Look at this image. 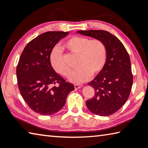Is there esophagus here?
I'll list each match as a JSON object with an SVG mask.
<instances>
[{
  "instance_id": "esophagus-1",
  "label": "esophagus",
  "mask_w": 148,
  "mask_h": 148,
  "mask_svg": "<svg viewBox=\"0 0 148 148\" xmlns=\"http://www.w3.org/2000/svg\"><path fill=\"white\" fill-rule=\"evenodd\" d=\"M83 87L82 85H79V84H75L74 85V87L75 89H79V88H81V87Z\"/></svg>"
}]
</instances>
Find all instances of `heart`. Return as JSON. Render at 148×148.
<instances>
[{"mask_svg": "<svg viewBox=\"0 0 148 148\" xmlns=\"http://www.w3.org/2000/svg\"><path fill=\"white\" fill-rule=\"evenodd\" d=\"M64 47L71 53L77 55L76 66L77 69L71 72L69 81L80 84L88 80L91 74H99L103 69L107 58L106 47L99 39L89 38L84 36H73L64 42ZM50 61L54 69L66 76L70 69L63 61L61 50L55 48L50 55Z\"/></svg>", "mask_w": 148, "mask_h": 148, "instance_id": "obj_1", "label": "heart"}]
</instances>
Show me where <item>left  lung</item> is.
Here are the masks:
<instances>
[{"label":"left lung","mask_w":148,"mask_h":148,"mask_svg":"<svg viewBox=\"0 0 148 148\" xmlns=\"http://www.w3.org/2000/svg\"><path fill=\"white\" fill-rule=\"evenodd\" d=\"M77 33L101 40L106 47L107 58L103 69L88 83L95 89V96L86 101V105L96 115L113 114L126 102L131 91L133 76L129 53L121 42L108 31L89 30Z\"/></svg>","instance_id":"8db88e82"}]
</instances>
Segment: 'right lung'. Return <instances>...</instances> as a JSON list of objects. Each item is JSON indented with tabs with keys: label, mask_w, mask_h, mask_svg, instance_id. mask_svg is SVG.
<instances>
[{
	"label": "right lung",
	"mask_w": 148,
	"mask_h": 148,
	"mask_svg": "<svg viewBox=\"0 0 148 148\" xmlns=\"http://www.w3.org/2000/svg\"><path fill=\"white\" fill-rule=\"evenodd\" d=\"M69 32L48 31L39 35L25 47L16 69L19 91L28 106L36 113L49 116L66 102L73 85L56 73L50 62L52 49ZM59 83L56 86L54 85Z\"/></svg>",
	"instance_id": "add662e5"
}]
</instances>
